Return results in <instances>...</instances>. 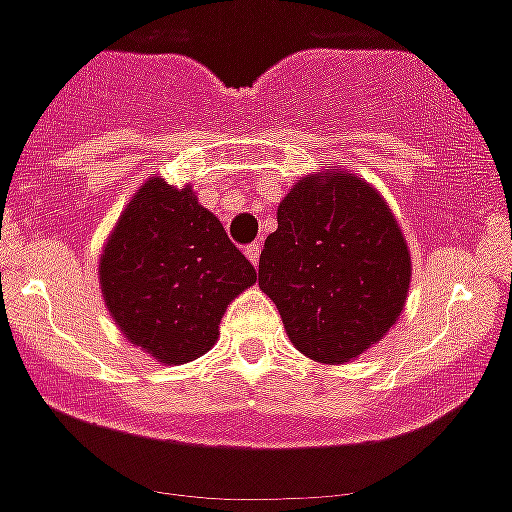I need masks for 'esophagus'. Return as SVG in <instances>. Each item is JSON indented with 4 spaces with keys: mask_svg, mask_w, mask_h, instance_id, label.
I'll list each match as a JSON object with an SVG mask.
<instances>
[{
    "mask_svg": "<svg viewBox=\"0 0 512 512\" xmlns=\"http://www.w3.org/2000/svg\"><path fill=\"white\" fill-rule=\"evenodd\" d=\"M244 252H247V257H249V263L255 265H260V244H249L247 249H244Z\"/></svg>",
    "mask_w": 512,
    "mask_h": 512,
    "instance_id": "1",
    "label": "esophagus"
}]
</instances>
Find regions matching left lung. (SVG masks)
Instances as JSON below:
<instances>
[{
	"label": "left lung",
	"instance_id": "obj_1",
	"mask_svg": "<svg viewBox=\"0 0 512 512\" xmlns=\"http://www.w3.org/2000/svg\"><path fill=\"white\" fill-rule=\"evenodd\" d=\"M410 249L381 191L352 170L302 176L278 205L257 281L315 363L344 365L400 321Z\"/></svg>",
	"mask_w": 512,
	"mask_h": 512
}]
</instances>
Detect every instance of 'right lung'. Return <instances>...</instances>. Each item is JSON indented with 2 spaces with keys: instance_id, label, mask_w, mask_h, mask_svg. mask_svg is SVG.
<instances>
[{
  "instance_id": "obj_1",
  "label": "right lung",
  "mask_w": 512,
  "mask_h": 512,
  "mask_svg": "<svg viewBox=\"0 0 512 512\" xmlns=\"http://www.w3.org/2000/svg\"><path fill=\"white\" fill-rule=\"evenodd\" d=\"M257 281L247 257L197 191L152 176L136 189L99 255L112 321L134 347L165 365L213 350L226 307Z\"/></svg>"
}]
</instances>
